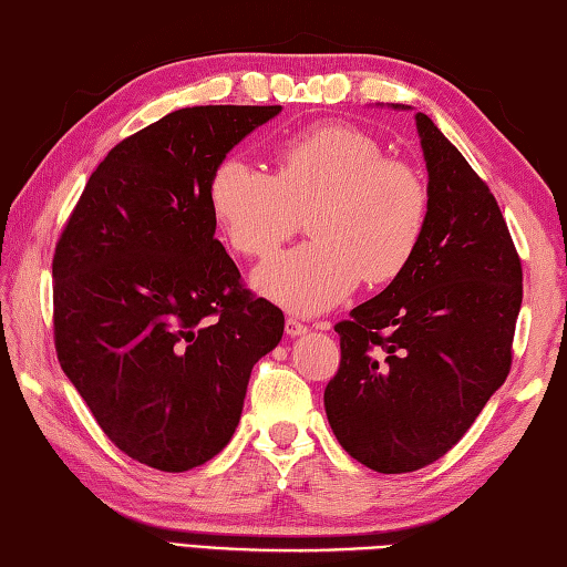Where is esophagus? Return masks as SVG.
Listing matches in <instances>:
<instances>
[{"label":"esophagus","instance_id":"1","mask_svg":"<svg viewBox=\"0 0 567 567\" xmlns=\"http://www.w3.org/2000/svg\"><path fill=\"white\" fill-rule=\"evenodd\" d=\"M285 331H287V334H290V337H302V334H307L309 327L305 324V321H299L297 317H287Z\"/></svg>","mask_w":567,"mask_h":567}]
</instances>
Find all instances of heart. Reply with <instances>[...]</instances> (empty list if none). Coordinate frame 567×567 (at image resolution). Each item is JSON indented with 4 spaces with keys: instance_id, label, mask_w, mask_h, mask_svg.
I'll return each mask as SVG.
<instances>
[{
    "instance_id": "obj_1",
    "label": "heart",
    "mask_w": 567,
    "mask_h": 567,
    "mask_svg": "<svg viewBox=\"0 0 567 567\" xmlns=\"http://www.w3.org/2000/svg\"><path fill=\"white\" fill-rule=\"evenodd\" d=\"M272 174L224 157L208 176V208L228 246L268 260L295 236L299 214L315 240L265 265L255 287L292 312L339 305L361 280L401 277L423 243L430 194L413 164L343 122H321L272 147Z\"/></svg>"
}]
</instances>
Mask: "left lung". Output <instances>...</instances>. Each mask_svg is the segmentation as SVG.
<instances>
[{"label":"left lung","mask_w":567,"mask_h":567,"mask_svg":"<svg viewBox=\"0 0 567 567\" xmlns=\"http://www.w3.org/2000/svg\"><path fill=\"white\" fill-rule=\"evenodd\" d=\"M398 107V105H395ZM427 226L410 268L334 327L324 408L339 445L381 474L423 470L512 371L524 270L494 194L425 113Z\"/></svg>","instance_id":"left-lung-1"}]
</instances>
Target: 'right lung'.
Listing matches in <instances>:
<instances>
[{
    "mask_svg": "<svg viewBox=\"0 0 567 567\" xmlns=\"http://www.w3.org/2000/svg\"><path fill=\"white\" fill-rule=\"evenodd\" d=\"M280 105L182 107L115 144L53 252L55 357L110 442L159 472L228 445L285 315L240 280L208 208L214 166Z\"/></svg>",
    "mask_w": 567,
    "mask_h": 567,
    "instance_id": "obj_1",
    "label": "right lung"
}]
</instances>
